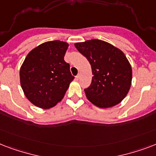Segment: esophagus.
Masks as SVG:
<instances>
[{
  "label": "esophagus",
  "instance_id": "obj_1",
  "mask_svg": "<svg viewBox=\"0 0 156 156\" xmlns=\"http://www.w3.org/2000/svg\"><path fill=\"white\" fill-rule=\"evenodd\" d=\"M79 78H80V73H78V75H77V76H76V77H75V79H76V80H78Z\"/></svg>",
  "mask_w": 156,
  "mask_h": 156
}]
</instances>
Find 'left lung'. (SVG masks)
Listing matches in <instances>:
<instances>
[{
    "instance_id": "1",
    "label": "left lung",
    "mask_w": 156,
    "mask_h": 156,
    "mask_svg": "<svg viewBox=\"0 0 156 156\" xmlns=\"http://www.w3.org/2000/svg\"><path fill=\"white\" fill-rule=\"evenodd\" d=\"M74 46L91 66V84L85 89L87 100L100 108L120 104L128 94L132 83V68L124 52L96 39L76 43Z\"/></svg>"
}]
</instances>
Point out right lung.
<instances>
[{"label":"right lung","instance_id":"1","mask_svg":"<svg viewBox=\"0 0 156 156\" xmlns=\"http://www.w3.org/2000/svg\"><path fill=\"white\" fill-rule=\"evenodd\" d=\"M69 44L61 40L43 43L26 56L19 71L20 83L27 100L43 109L56 106L74 79L64 60Z\"/></svg>","mask_w":156,"mask_h":156}]
</instances>
